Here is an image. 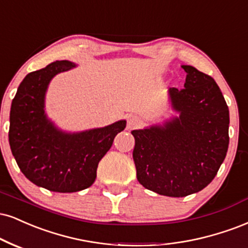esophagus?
<instances>
[{
	"label": "esophagus",
	"instance_id": "obj_1",
	"mask_svg": "<svg viewBox=\"0 0 248 248\" xmlns=\"http://www.w3.org/2000/svg\"><path fill=\"white\" fill-rule=\"evenodd\" d=\"M141 122H142V120H141V118H140V116H137V115L128 116L127 128H128V129H134V128L139 127Z\"/></svg>",
	"mask_w": 248,
	"mask_h": 248
}]
</instances>
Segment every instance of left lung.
I'll return each instance as SVG.
<instances>
[{
	"label": "left lung",
	"mask_w": 248,
	"mask_h": 248,
	"mask_svg": "<svg viewBox=\"0 0 248 248\" xmlns=\"http://www.w3.org/2000/svg\"><path fill=\"white\" fill-rule=\"evenodd\" d=\"M185 88L169 90L179 113L163 126L133 130L139 183L160 195L183 198L207 187L229 147V107L213 77L192 65Z\"/></svg>",
	"instance_id": "obj_1"
}]
</instances>
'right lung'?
Here are the masks:
<instances>
[{
  "instance_id": "add662e5",
  "label": "right lung",
  "mask_w": 248,
  "mask_h": 248,
  "mask_svg": "<svg viewBox=\"0 0 248 248\" xmlns=\"http://www.w3.org/2000/svg\"><path fill=\"white\" fill-rule=\"evenodd\" d=\"M76 67L55 61L28 74L13 99L9 143L17 165L31 183L59 193L85 189L94 183L97 168L126 120L79 133H65L45 113V94L53 77Z\"/></svg>"
}]
</instances>
